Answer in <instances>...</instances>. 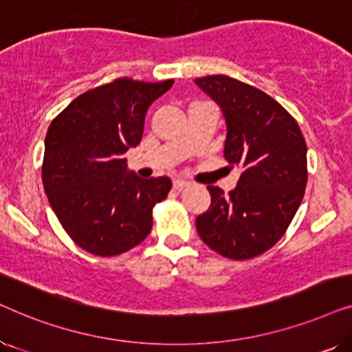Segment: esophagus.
Here are the masks:
<instances>
[{
	"instance_id": "1",
	"label": "esophagus",
	"mask_w": 352,
	"mask_h": 352,
	"mask_svg": "<svg viewBox=\"0 0 352 352\" xmlns=\"http://www.w3.org/2000/svg\"><path fill=\"white\" fill-rule=\"evenodd\" d=\"M187 186H189V182L184 179H179V177H175V179H173V187H175V189H184Z\"/></svg>"
}]
</instances>
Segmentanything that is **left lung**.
Segmentation results:
<instances>
[{
	"instance_id": "8db88e82",
	"label": "left lung",
	"mask_w": 352,
	"mask_h": 352,
	"mask_svg": "<svg viewBox=\"0 0 352 352\" xmlns=\"http://www.w3.org/2000/svg\"><path fill=\"white\" fill-rule=\"evenodd\" d=\"M226 120L224 158L240 170L224 195L208 186L211 205L197 216L200 239L230 259L258 256L285 234L307 182V147L295 118L271 96L226 75L195 78Z\"/></svg>"
}]
</instances>
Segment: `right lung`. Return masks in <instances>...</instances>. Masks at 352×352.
Listing matches in <instances>:
<instances>
[{"label": "right lung", "instance_id": "1", "mask_svg": "<svg viewBox=\"0 0 352 352\" xmlns=\"http://www.w3.org/2000/svg\"><path fill=\"white\" fill-rule=\"evenodd\" d=\"M171 86L115 80L78 96L50 124L43 186L62 228L86 252L115 256L151 232L152 208L171 179H141L124 153L141 142L148 107Z\"/></svg>", "mask_w": 352, "mask_h": 352}]
</instances>
